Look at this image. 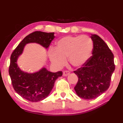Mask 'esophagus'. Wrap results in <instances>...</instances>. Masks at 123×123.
<instances>
[{"label":"esophagus","instance_id":"1","mask_svg":"<svg viewBox=\"0 0 123 123\" xmlns=\"http://www.w3.org/2000/svg\"><path fill=\"white\" fill-rule=\"evenodd\" d=\"M70 72L68 71H64L63 72V76H67L68 75H70Z\"/></svg>","mask_w":123,"mask_h":123}]
</instances>
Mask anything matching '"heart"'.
Here are the masks:
<instances>
[{"label": "heart", "instance_id": "b5f03b06", "mask_svg": "<svg viewBox=\"0 0 123 123\" xmlns=\"http://www.w3.org/2000/svg\"><path fill=\"white\" fill-rule=\"evenodd\" d=\"M93 48L92 39L87 36H66L56 42L55 49H50L49 58L58 68L65 65L67 58L72 66L80 67L90 57Z\"/></svg>", "mask_w": 123, "mask_h": 123}]
</instances>
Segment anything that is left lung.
<instances>
[{
    "mask_svg": "<svg viewBox=\"0 0 123 123\" xmlns=\"http://www.w3.org/2000/svg\"><path fill=\"white\" fill-rule=\"evenodd\" d=\"M91 38L92 55L74 71L79 78L74 89L77 95L86 100L98 98L108 89L115 70L114 55L108 45L96 34H91Z\"/></svg>",
    "mask_w": 123,
    "mask_h": 123,
    "instance_id": "obj_1",
    "label": "left lung"
}]
</instances>
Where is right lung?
<instances>
[{
    "label": "right lung",
    "mask_w": 123,
    "mask_h": 123,
    "mask_svg": "<svg viewBox=\"0 0 123 123\" xmlns=\"http://www.w3.org/2000/svg\"><path fill=\"white\" fill-rule=\"evenodd\" d=\"M54 38V33L33 32L21 41L10 56L9 74L12 85L17 94L28 101L38 102L46 98L53 89L55 81L62 75V72H51L42 68L39 71L29 74L20 70L17 63V59L26 44L37 43L48 48Z\"/></svg>",
    "instance_id": "add662e5"
}]
</instances>
